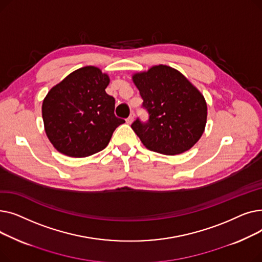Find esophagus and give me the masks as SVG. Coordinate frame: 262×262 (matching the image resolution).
Here are the masks:
<instances>
[{
    "instance_id": "esophagus-1",
    "label": "esophagus",
    "mask_w": 262,
    "mask_h": 262,
    "mask_svg": "<svg viewBox=\"0 0 262 262\" xmlns=\"http://www.w3.org/2000/svg\"><path fill=\"white\" fill-rule=\"evenodd\" d=\"M134 117H135V116H134V113L130 114V116L126 119V123H127V124H132L133 121H134Z\"/></svg>"
}]
</instances>
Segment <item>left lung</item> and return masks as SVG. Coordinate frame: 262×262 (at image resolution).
<instances>
[{
	"mask_svg": "<svg viewBox=\"0 0 262 262\" xmlns=\"http://www.w3.org/2000/svg\"><path fill=\"white\" fill-rule=\"evenodd\" d=\"M148 120L138 118L132 128L149 150L164 155L182 154L202 137L207 104L203 94L175 69L154 66L133 75Z\"/></svg>",
	"mask_w": 262,
	"mask_h": 262,
	"instance_id": "obj_1",
	"label": "left lung"
}]
</instances>
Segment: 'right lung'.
<instances>
[{
  "label": "right lung",
  "mask_w": 262,
  "mask_h": 262,
  "mask_svg": "<svg viewBox=\"0 0 262 262\" xmlns=\"http://www.w3.org/2000/svg\"><path fill=\"white\" fill-rule=\"evenodd\" d=\"M107 74L87 66L69 74L43 100L49 140L58 152L81 158L104 149L115 129L125 123L115 116V99L106 93Z\"/></svg>",
  "instance_id": "right-lung-1"
}]
</instances>
